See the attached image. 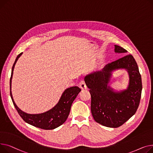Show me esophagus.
I'll list each match as a JSON object with an SVG mask.
<instances>
[{
    "label": "esophagus",
    "mask_w": 153,
    "mask_h": 153,
    "mask_svg": "<svg viewBox=\"0 0 153 153\" xmlns=\"http://www.w3.org/2000/svg\"><path fill=\"white\" fill-rule=\"evenodd\" d=\"M79 87L82 89H83V90L87 89V86H86L84 81H82V82H80V83H79Z\"/></svg>",
    "instance_id": "34e87169"
}]
</instances>
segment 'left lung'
I'll list each match as a JSON object with an SVG mask.
<instances>
[{"label":"left lung","mask_w":153,"mask_h":153,"mask_svg":"<svg viewBox=\"0 0 153 153\" xmlns=\"http://www.w3.org/2000/svg\"><path fill=\"white\" fill-rule=\"evenodd\" d=\"M123 48L115 45V52L126 53ZM127 69L129 75L127 89L114 92L108 84L113 71ZM91 94V111L94 120L104 126L117 128L135 114L140 104L142 82L137 62L129 54L106 65L102 70L85 77Z\"/></svg>","instance_id":"obj_1"}]
</instances>
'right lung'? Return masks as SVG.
Listing matches in <instances>:
<instances>
[{"mask_svg":"<svg viewBox=\"0 0 153 153\" xmlns=\"http://www.w3.org/2000/svg\"><path fill=\"white\" fill-rule=\"evenodd\" d=\"M22 52L18 56L12 68V74L10 79V96L13 105L23 120L34 127L44 130L54 129L64 123L68 118L71 106L75 99L81 91V89L78 86H73L66 89L62 93L58 103L49 111L38 114H27L19 108L14 100L11 91L12 79L15 65L19 58L22 56Z\"/></svg>","mask_w":153,"mask_h":153,"instance_id":"add662e5","label":"right lung"}]
</instances>
